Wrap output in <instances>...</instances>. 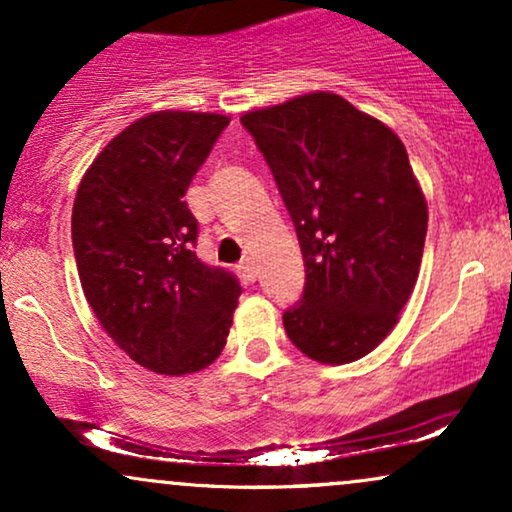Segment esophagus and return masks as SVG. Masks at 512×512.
I'll use <instances>...</instances> for the list:
<instances>
[{"mask_svg": "<svg viewBox=\"0 0 512 512\" xmlns=\"http://www.w3.org/2000/svg\"><path fill=\"white\" fill-rule=\"evenodd\" d=\"M240 272H243L245 279L255 281V279H257V264H255V257H252V255L243 257V262H240Z\"/></svg>", "mask_w": 512, "mask_h": 512, "instance_id": "34e87169", "label": "esophagus"}]
</instances>
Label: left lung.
<instances>
[{"label":"left lung","instance_id":"left-lung-1","mask_svg":"<svg viewBox=\"0 0 512 512\" xmlns=\"http://www.w3.org/2000/svg\"><path fill=\"white\" fill-rule=\"evenodd\" d=\"M296 226L305 286L284 313L296 349L342 366L375 349L407 305L428 204L402 139L330 91L240 117Z\"/></svg>","mask_w":512,"mask_h":512}]
</instances>
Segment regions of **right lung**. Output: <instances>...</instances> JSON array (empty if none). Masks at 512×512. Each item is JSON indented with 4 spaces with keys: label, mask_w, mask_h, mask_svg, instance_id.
Instances as JSON below:
<instances>
[{
    "label": "right lung",
    "mask_w": 512,
    "mask_h": 512,
    "mask_svg": "<svg viewBox=\"0 0 512 512\" xmlns=\"http://www.w3.org/2000/svg\"><path fill=\"white\" fill-rule=\"evenodd\" d=\"M231 117L156 110L115 134L76 190L72 240L93 315L134 363L158 375L221 356L243 289L197 260L182 202Z\"/></svg>",
    "instance_id": "add662e5"
}]
</instances>
